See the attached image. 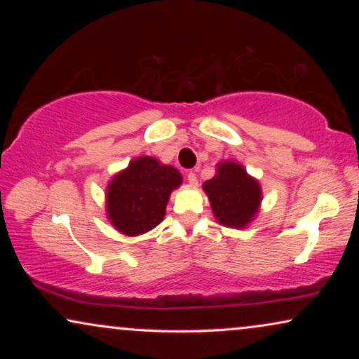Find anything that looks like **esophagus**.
<instances>
[{"mask_svg":"<svg viewBox=\"0 0 359 359\" xmlns=\"http://www.w3.org/2000/svg\"><path fill=\"white\" fill-rule=\"evenodd\" d=\"M188 183H189L191 186L198 184V176H196L194 171H189V173H188Z\"/></svg>","mask_w":359,"mask_h":359,"instance_id":"34e87169","label":"esophagus"}]
</instances>
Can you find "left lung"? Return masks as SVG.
Returning a JSON list of instances; mask_svg holds the SVG:
<instances>
[{"instance_id": "8db88e82", "label": "left lung", "mask_w": 359, "mask_h": 359, "mask_svg": "<svg viewBox=\"0 0 359 359\" xmlns=\"http://www.w3.org/2000/svg\"><path fill=\"white\" fill-rule=\"evenodd\" d=\"M203 189L215 220L224 227H248L262 208V184L238 161H219L215 175L205 181Z\"/></svg>"}]
</instances>
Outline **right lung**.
<instances>
[{"label": "right lung", "mask_w": 359, "mask_h": 359, "mask_svg": "<svg viewBox=\"0 0 359 359\" xmlns=\"http://www.w3.org/2000/svg\"><path fill=\"white\" fill-rule=\"evenodd\" d=\"M183 176L155 156L130 160L106 186V215L112 227L127 237L147 233L165 219L166 204Z\"/></svg>", "instance_id": "1"}]
</instances>
